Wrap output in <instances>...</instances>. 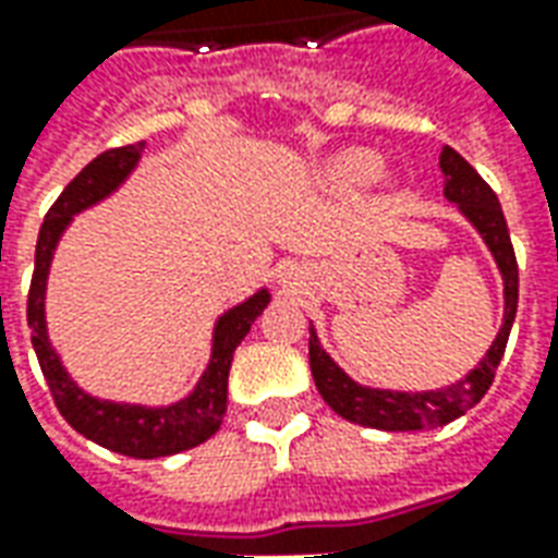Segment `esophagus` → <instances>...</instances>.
<instances>
[{"label":"esophagus","instance_id":"esophagus-1","mask_svg":"<svg viewBox=\"0 0 558 558\" xmlns=\"http://www.w3.org/2000/svg\"><path fill=\"white\" fill-rule=\"evenodd\" d=\"M283 280H295V268H287V271H283Z\"/></svg>","mask_w":558,"mask_h":558}]
</instances>
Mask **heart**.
<instances>
[{"mask_svg":"<svg viewBox=\"0 0 558 558\" xmlns=\"http://www.w3.org/2000/svg\"><path fill=\"white\" fill-rule=\"evenodd\" d=\"M376 170H379V160H376L371 151H350V155H343V158L335 163V179H338L340 184L355 187V184L371 182L376 175Z\"/></svg>","mask_w":558,"mask_h":558,"instance_id":"obj_1","label":"heart"}]
</instances>
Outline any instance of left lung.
<instances>
[{
  "label": "left lung",
  "instance_id": "obj_1",
  "mask_svg": "<svg viewBox=\"0 0 558 558\" xmlns=\"http://www.w3.org/2000/svg\"><path fill=\"white\" fill-rule=\"evenodd\" d=\"M439 167L445 175V196L460 206V211L472 220V227L481 232V239L496 256V266L505 280V323L499 335L493 340L487 355L481 364L454 386L439 388V391H379V388H364L352 383L350 376L340 371L338 364L328 359V352L319 347L316 331L311 328V374L319 388V395L340 418L376 427V430H430L442 427L448 421L460 418L463 412L472 410L487 388L493 386L496 367L502 362L505 343L511 335L517 314V256L508 235L502 206L493 194V187L481 179L475 167L457 155L454 148L445 146L439 155Z\"/></svg>",
  "mask_w": 558,
  "mask_h": 558
}]
</instances>
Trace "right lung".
<instances>
[{
	"label": "right lung",
	"instance_id": "add662e5",
	"mask_svg": "<svg viewBox=\"0 0 558 558\" xmlns=\"http://www.w3.org/2000/svg\"><path fill=\"white\" fill-rule=\"evenodd\" d=\"M140 151H143V143L101 151L68 182L65 191L50 206L41 223V232H38V247H35V271H32L26 319H29L32 347H35V355L41 364V374L50 386L56 410L62 412V418L74 430L83 433L86 439L110 448L116 454L151 460V457L187 451L194 445L206 442L208 436H215L220 421L227 415V379H230L232 352L251 331L256 316L263 314V307L268 304V292L259 290L254 299H247L244 304L220 316L218 328H215V350H211L208 371L199 379V386L194 388V395L172 403V407L146 410V407L110 403V400L89 398L86 391H80L71 383V376L65 374L59 355L47 340V326H44V290H47L50 259H53L56 242L68 227L71 215L89 208L92 203L104 199L125 182V175L140 160Z\"/></svg>",
	"mask_w": 558,
	"mask_h": 558
}]
</instances>
